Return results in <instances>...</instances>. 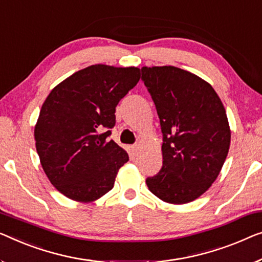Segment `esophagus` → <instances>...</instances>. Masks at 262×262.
Wrapping results in <instances>:
<instances>
[{
  "instance_id": "1",
  "label": "esophagus",
  "mask_w": 262,
  "mask_h": 262,
  "mask_svg": "<svg viewBox=\"0 0 262 262\" xmlns=\"http://www.w3.org/2000/svg\"><path fill=\"white\" fill-rule=\"evenodd\" d=\"M139 150H140V147L138 146V144H134V146H132V153L134 155L138 154Z\"/></svg>"
}]
</instances>
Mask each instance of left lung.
<instances>
[{
	"label": "left lung",
	"instance_id": "left-lung-1",
	"mask_svg": "<svg viewBox=\"0 0 262 262\" xmlns=\"http://www.w3.org/2000/svg\"><path fill=\"white\" fill-rule=\"evenodd\" d=\"M162 132V168L148 188L168 204L198 199L215 181L231 144L227 115L212 85L186 70L141 68Z\"/></svg>",
	"mask_w": 262,
	"mask_h": 262
}]
</instances>
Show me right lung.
<instances>
[{"mask_svg":"<svg viewBox=\"0 0 262 262\" xmlns=\"http://www.w3.org/2000/svg\"><path fill=\"white\" fill-rule=\"evenodd\" d=\"M139 80V68L95 64L50 92L34 134L42 168L58 192L89 202L114 187L119 169L129 160L109 139L115 108Z\"/></svg>","mask_w":262,"mask_h":262,"instance_id":"add662e5","label":"right lung"}]
</instances>
